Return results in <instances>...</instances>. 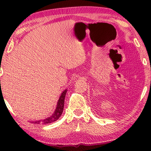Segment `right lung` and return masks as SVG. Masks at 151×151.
Returning <instances> with one entry per match:
<instances>
[{"mask_svg": "<svg viewBox=\"0 0 151 151\" xmlns=\"http://www.w3.org/2000/svg\"><path fill=\"white\" fill-rule=\"evenodd\" d=\"M67 90L66 89L62 93L61 96H60V99H59L58 105H57V108L55 109V111L51 116L47 118V119H44V120H40V121H37L32 122L33 124H50V123H52L54 121H56L60 117V116L62 115V112H63L64 109V105H65V98L66 96V93H67Z\"/></svg>", "mask_w": 151, "mask_h": 151, "instance_id": "add662e5", "label": "right lung"}]
</instances>
